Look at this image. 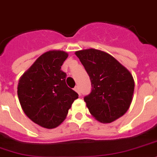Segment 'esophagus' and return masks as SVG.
I'll use <instances>...</instances> for the list:
<instances>
[{
	"mask_svg": "<svg viewBox=\"0 0 157 157\" xmlns=\"http://www.w3.org/2000/svg\"><path fill=\"white\" fill-rule=\"evenodd\" d=\"M74 90L76 91V93H78V95L79 96H81V93H80V89H79V87L78 86H76L74 88Z\"/></svg>",
	"mask_w": 157,
	"mask_h": 157,
	"instance_id": "34e87169",
	"label": "esophagus"
}]
</instances>
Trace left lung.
<instances>
[{
    "mask_svg": "<svg viewBox=\"0 0 157 157\" xmlns=\"http://www.w3.org/2000/svg\"><path fill=\"white\" fill-rule=\"evenodd\" d=\"M87 71L92 92L84 98L91 115L101 123L115 121L128 111L133 98V76L107 52L95 48L76 51Z\"/></svg>",
    "mask_w": 157,
    "mask_h": 157,
    "instance_id": "left-lung-1",
    "label": "left lung"
}]
</instances>
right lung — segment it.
Wrapping results in <instances>:
<instances>
[{"label": "right lung", "mask_w": 157, "mask_h": 157, "mask_svg": "<svg viewBox=\"0 0 157 157\" xmlns=\"http://www.w3.org/2000/svg\"><path fill=\"white\" fill-rule=\"evenodd\" d=\"M68 56L61 50L40 55L19 79L17 96L21 109L32 121L48 129L58 127L78 94L65 83L61 65Z\"/></svg>", "instance_id": "1"}]
</instances>
